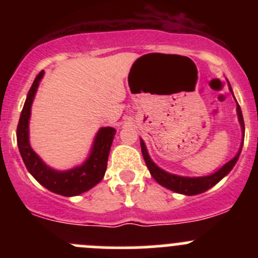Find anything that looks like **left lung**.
<instances>
[{"instance_id":"8db88e82","label":"left lung","mask_w":258,"mask_h":258,"mask_svg":"<svg viewBox=\"0 0 258 258\" xmlns=\"http://www.w3.org/2000/svg\"><path fill=\"white\" fill-rule=\"evenodd\" d=\"M228 87H230L231 93L233 95L232 88H231V85L228 83ZM236 100V98H235ZM237 116H238V122L241 124V131H242V139L244 137V122L243 117H242V111L240 105L237 103ZM242 146H243V142H241L240 148H238V152L235 157L231 161H228L227 163L222 166L221 168H218L216 172L211 173V175L207 176H200V177H188V176H178L175 175V173H170L167 171L162 170L161 167H158L152 160H151L150 155H148L147 147H146L144 140L141 139V151L142 155H144L146 166H147L148 171H150L151 176L156 179L157 183H160L161 186L166 187V188L171 189L173 192H177V194L186 195V196H195V195L202 194V192L207 191L211 187L215 186L216 183L221 181L225 176H227L228 173L231 172V170L233 168V166L237 162L238 157L241 155Z\"/></svg>"}]
</instances>
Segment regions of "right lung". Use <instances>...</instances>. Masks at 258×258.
<instances>
[{
	"label": "right lung",
	"mask_w": 258,
	"mask_h": 258,
	"mask_svg": "<svg viewBox=\"0 0 258 258\" xmlns=\"http://www.w3.org/2000/svg\"><path fill=\"white\" fill-rule=\"evenodd\" d=\"M45 71L37 75L23 105L20 121L17 126V145L21 157L27 167L28 172L51 192L61 196H79L83 192L95 187L103 178L107 168V160L116 130L113 127H101L96 134L88 157L85 162L66 171H58L49 167L42 158L32 150L30 145V117L31 107L37 92L38 85Z\"/></svg>",
	"instance_id": "obj_1"
}]
</instances>
